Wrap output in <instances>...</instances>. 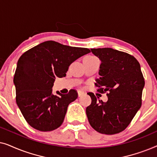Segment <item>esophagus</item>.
<instances>
[{
    "label": "esophagus",
    "mask_w": 157,
    "mask_h": 157,
    "mask_svg": "<svg viewBox=\"0 0 157 157\" xmlns=\"http://www.w3.org/2000/svg\"><path fill=\"white\" fill-rule=\"evenodd\" d=\"M84 95V92L82 91H78V97H81V96H82Z\"/></svg>",
    "instance_id": "esophagus-1"
}]
</instances>
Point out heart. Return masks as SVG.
Returning <instances> with one entry per match:
<instances>
[{
    "label": "heart",
    "mask_w": 157,
    "mask_h": 157,
    "mask_svg": "<svg viewBox=\"0 0 157 157\" xmlns=\"http://www.w3.org/2000/svg\"><path fill=\"white\" fill-rule=\"evenodd\" d=\"M91 57H94V56H91Z\"/></svg>",
    "instance_id": "heart-1"
}]
</instances>
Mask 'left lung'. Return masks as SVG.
Returning a JSON list of instances; mask_svg holds the SVG:
<instances>
[{
	"label": "left lung",
	"instance_id": "1",
	"mask_svg": "<svg viewBox=\"0 0 157 157\" xmlns=\"http://www.w3.org/2000/svg\"><path fill=\"white\" fill-rule=\"evenodd\" d=\"M91 51L101 61L100 77L95 83L97 91L107 92L108 101H98L93 93H88L91 98L86 109L88 120L101 134H118L127 127L141 108L145 82L140 64L133 56L111 48Z\"/></svg>",
	"mask_w": 157,
	"mask_h": 157
}]
</instances>
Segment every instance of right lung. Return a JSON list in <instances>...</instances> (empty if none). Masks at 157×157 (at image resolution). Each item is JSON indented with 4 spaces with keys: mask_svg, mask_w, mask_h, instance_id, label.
I'll use <instances>...</instances> for the list:
<instances>
[{
    "mask_svg": "<svg viewBox=\"0 0 157 157\" xmlns=\"http://www.w3.org/2000/svg\"><path fill=\"white\" fill-rule=\"evenodd\" d=\"M89 48L72 47L48 40L25 51L19 58L13 83L16 104L25 121L41 132L56 129L63 123L68 106L78 97L76 90L66 94L52 87L56 77L66 76L68 67Z\"/></svg>",
    "mask_w": 157,
    "mask_h": 157,
    "instance_id": "right-lung-1",
    "label": "right lung"
}]
</instances>
